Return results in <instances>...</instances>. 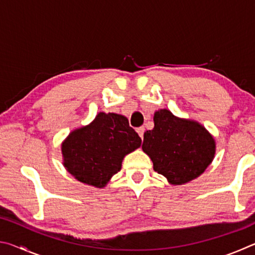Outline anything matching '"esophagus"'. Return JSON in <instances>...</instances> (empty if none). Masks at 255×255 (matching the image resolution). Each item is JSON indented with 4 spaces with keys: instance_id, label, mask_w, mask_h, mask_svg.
Listing matches in <instances>:
<instances>
[{
    "instance_id": "1",
    "label": "esophagus",
    "mask_w": 255,
    "mask_h": 255,
    "mask_svg": "<svg viewBox=\"0 0 255 255\" xmlns=\"http://www.w3.org/2000/svg\"><path fill=\"white\" fill-rule=\"evenodd\" d=\"M137 132H138V135L140 136L141 139H143V138H144V132H145V128L143 126L139 127V128H137Z\"/></svg>"
}]
</instances>
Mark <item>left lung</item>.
<instances>
[{
    "label": "left lung",
    "instance_id": "8db88e82",
    "mask_svg": "<svg viewBox=\"0 0 255 255\" xmlns=\"http://www.w3.org/2000/svg\"><path fill=\"white\" fill-rule=\"evenodd\" d=\"M215 147L214 138L201 125L176 118L166 109L155 112L154 128L144 133L141 145L154 171L172 184L187 183L204 173Z\"/></svg>",
    "mask_w": 255,
    "mask_h": 255
}]
</instances>
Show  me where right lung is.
I'll return each instance as SVG.
<instances>
[{
	"instance_id": "obj_1",
	"label": "right lung",
	"mask_w": 255,
	"mask_h": 255,
	"mask_svg": "<svg viewBox=\"0 0 255 255\" xmlns=\"http://www.w3.org/2000/svg\"><path fill=\"white\" fill-rule=\"evenodd\" d=\"M140 137L122 115L100 112L62 145L64 165L81 182L102 188L122 170L125 155L138 148Z\"/></svg>"
}]
</instances>
